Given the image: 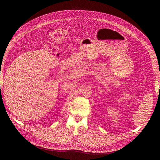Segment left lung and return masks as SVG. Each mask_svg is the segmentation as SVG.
Segmentation results:
<instances>
[{
    "instance_id": "left-lung-1",
    "label": "left lung",
    "mask_w": 160,
    "mask_h": 160,
    "mask_svg": "<svg viewBox=\"0 0 160 160\" xmlns=\"http://www.w3.org/2000/svg\"><path fill=\"white\" fill-rule=\"evenodd\" d=\"M159 89H160V88H159Z\"/></svg>"
}]
</instances>
